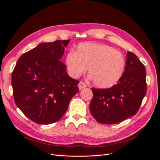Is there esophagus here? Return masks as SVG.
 I'll use <instances>...</instances> for the list:
<instances>
[{
    "label": "esophagus",
    "mask_w": 160,
    "mask_h": 160,
    "mask_svg": "<svg viewBox=\"0 0 160 160\" xmlns=\"http://www.w3.org/2000/svg\"><path fill=\"white\" fill-rule=\"evenodd\" d=\"M78 87H79V89L81 90V89H82L85 88L86 87H87V85H86V84L84 83V82L80 81L79 85H78Z\"/></svg>",
    "instance_id": "1"
}]
</instances>
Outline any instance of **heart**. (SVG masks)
Masks as SVG:
<instances>
[{"instance_id": "1", "label": "heart", "mask_w": 160, "mask_h": 160, "mask_svg": "<svg viewBox=\"0 0 160 160\" xmlns=\"http://www.w3.org/2000/svg\"><path fill=\"white\" fill-rule=\"evenodd\" d=\"M65 62L70 75L79 77L88 67L93 83L100 88H109L122 77L125 66L123 55L101 43H81L76 51L69 52Z\"/></svg>"}]
</instances>
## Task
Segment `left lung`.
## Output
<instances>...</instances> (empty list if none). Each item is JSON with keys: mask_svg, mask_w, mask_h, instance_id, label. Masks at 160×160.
I'll return each mask as SVG.
<instances>
[{"mask_svg": "<svg viewBox=\"0 0 160 160\" xmlns=\"http://www.w3.org/2000/svg\"><path fill=\"white\" fill-rule=\"evenodd\" d=\"M146 71L134 53L128 51L126 65L118 83L108 89L92 88L89 109L98 122L115 124L138 113L146 94Z\"/></svg>", "mask_w": 160, "mask_h": 160, "instance_id": "1", "label": "left lung"}]
</instances>
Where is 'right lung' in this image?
Listing matches in <instances>:
<instances>
[{"label":"right lung","mask_w":160,"mask_h":160,"mask_svg":"<svg viewBox=\"0 0 160 160\" xmlns=\"http://www.w3.org/2000/svg\"><path fill=\"white\" fill-rule=\"evenodd\" d=\"M69 40L41 43L22 55L12 74L14 100L27 118L39 124L57 122L68 109L79 81L61 61Z\"/></svg>","instance_id":"right-lung-1"}]
</instances>
